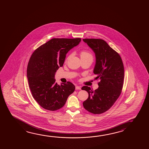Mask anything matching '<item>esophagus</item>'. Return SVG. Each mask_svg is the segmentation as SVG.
I'll list each match as a JSON object with an SVG mask.
<instances>
[{
	"mask_svg": "<svg viewBox=\"0 0 149 149\" xmlns=\"http://www.w3.org/2000/svg\"><path fill=\"white\" fill-rule=\"evenodd\" d=\"M75 89H76V90H81V86H76L75 87Z\"/></svg>",
	"mask_w": 149,
	"mask_h": 149,
	"instance_id": "1",
	"label": "esophagus"
}]
</instances>
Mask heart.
<instances>
[{"instance_id": "b5f03b06", "label": "heart", "mask_w": 149, "mask_h": 149, "mask_svg": "<svg viewBox=\"0 0 149 149\" xmlns=\"http://www.w3.org/2000/svg\"><path fill=\"white\" fill-rule=\"evenodd\" d=\"M70 57V56L68 57V59ZM81 59H87V58H91L93 59V56L92 54L89 52L88 51H82L81 52Z\"/></svg>"}]
</instances>
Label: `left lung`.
I'll list each match as a JSON object with an SVG mask.
<instances>
[{"label": "left lung", "mask_w": 149, "mask_h": 149, "mask_svg": "<svg viewBox=\"0 0 149 149\" xmlns=\"http://www.w3.org/2000/svg\"><path fill=\"white\" fill-rule=\"evenodd\" d=\"M95 54L93 73L95 79H100L99 87L93 90L88 86L82 90L88 93V98L83 106L95 114L105 112L112 107L122 92L124 78V68L119 54L102 39H83Z\"/></svg>", "instance_id": "left-lung-1"}]
</instances>
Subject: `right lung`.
Wrapping results in <instances>:
<instances>
[{
    "label": "right lung",
    "mask_w": 149,
    "mask_h": 149,
    "mask_svg": "<svg viewBox=\"0 0 149 149\" xmlns=\"http://www.w3.org/2000/svg\"><path fill=\"white\" fill-rule=\"evenodd\" d=\"M81 41L79 38H53L36 49L31 56L27 68L29 88L35 100L45 109L59 110L74 91L72 83L59 85L54 76L63 66L67 53Z\"/></svg>",
    "instance_id": "right-lung-1"
}]
</instances>
